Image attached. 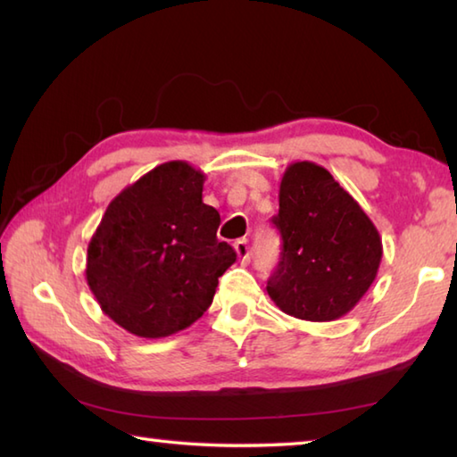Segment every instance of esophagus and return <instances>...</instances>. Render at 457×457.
<instances>
[{"instance_id": "34e87169", "label": "esophagus", "mask_w": 457, "mask_h": 457, "mask_svg": "<svg viewBox=\"0 0 457 457\" xmlns=\"http://www.w3.org/2000/svg\"><path fill=\"white\" fill-rule=\"evenodd\" d=\"M234 247H236V253L239 257V262L241 263H247L249 262V255H252V249H249V241L245 237L244 239H237L236 244H234Z\"/></svg>"}]
</instances>
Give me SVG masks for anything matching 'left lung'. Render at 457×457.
Segmentation results:
<instances>
[{
  "instance_id": "obj_1",
  "label": "left lung",
  "mask_w": 457,
  "mask_h": 457,
  "mask_svg": "<svg viewBox=\"0 0 457 457\" xmlns=\"http://www.w3.org/2000/svg\"><path fill=\"white\" fill-rule=\"evenodd\" d=\"M281 255L267 281L275 305L303 320L346 315L377 279L382 239L328 170L295 162L279 186Z\"/></svg>"
}]
</instances>
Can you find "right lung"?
I'll return each mask as SVG.
<instances>
[{"instance_id":"right-lung-1","label":"right lung","mask_w":457,"mask_h":457,"mask_svg":"<svg viewBox=\"0 0 457 457\" xmlns=\"http://www.w3.org/2000/svg\"><path fill=\"white\" fill-rule=\"evenodd\" d=\"M205 176L160 164L109 204L87 249V283L116 325L160 338L195 323L236 263L218 239L220 213L202 202Z\"/></svg>"}]
</instances>
